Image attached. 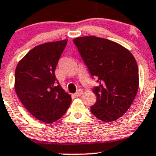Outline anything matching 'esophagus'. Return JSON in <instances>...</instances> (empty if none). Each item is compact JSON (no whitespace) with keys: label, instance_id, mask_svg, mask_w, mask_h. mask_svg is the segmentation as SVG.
Instances as JSON below:
<instances>
[{"label":"esophagus","instance_id":"34e87169","mask_svg":"<svg viewBox=\"0 0 156 156\" xmlns=\"http://www.w3.org/2000/svg\"><path fill=\"white\" fill-rule=\"evenodd\" d=\"M83 94L82 90H78L77 91L76 93H75V97H79L80 96H81V94Z\"/></svg>","mask_w":156,"mask_h":156}]
</instances>
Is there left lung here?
Wrapping results in <instances>:
<instances>
[{
	"mask_svg": "<svg viewBox=\"0 0 156 156\" xmlns=\"http://www.w3.org/2000/svg\"><path fill=\"white\" fill-rule=\"evenodd\" d=\"M91 76L97 78L93 89L97 102L90 112L106 122L117 120L131 106L139 87L138 66L127 49L95 36L73 40Z\"/></svg>",
	"mask_w": 156,
	"mask_h": 156,
	"instance_id": "8db88e82",
	"label": "left lung"
}]
</instances>
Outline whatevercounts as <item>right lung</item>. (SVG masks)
I'll use <instances>...</instances> for the list:
<instances>
[{
  "label": "right lung",
  "mask_w": 156,
  "mask_h": 156,
  "mask_svg": "<svg viewBox=\"0 0 156 156\" xmlns=\"http://www.w3.org/2000/svg\"><path fill=\"white\" fill-rule=\"evenodd\" d=\"M68 40L37 45L19 62L15 91L26 109L38 120L50 124L60 119L72 98L59 84L55 69Z\"/></svg>",
  "instance_id": "right-lung-1"
}]
</instances>
